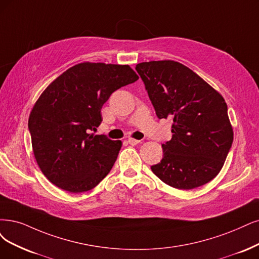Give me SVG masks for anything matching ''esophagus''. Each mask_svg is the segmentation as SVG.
I'll return each mask as SVG.
<instances>
[{
	"label": "esophagus",
	"mask_w": 259,
	"mask_h": 259,
	"mask_svg": "<svg viewBox=\"0 0 259 259\" xmlns=\"http://www.w3.org/2000/svg\"><path fill=\"white\" fill-rule=\"evenodd\" d=\"M128 143H129L130 145H137V144H139V143H141V141L136 140V139H132V138H129L128 139Z\"/></svg>",
	"instance_id": "34e87169"
}]
</instances>
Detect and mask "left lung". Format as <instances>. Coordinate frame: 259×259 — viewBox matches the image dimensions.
<instances>
[{"label": "left lung", "mask_w": 259, "mask_h": 259, "mask_svg": "<svg viewBox=\"0 0 259 259\" xmlns=\"http://www.w3.org/2000/svg\"><path fill=\"white\" fill-rule=\"evenodd\" d=\"M136 70L158 118H173V137L162 144L163 158L151 170L176 189L209 183L223 167L234 140L224 98L178 62L140 63Z\"/></svg>", "instance_id": "left-lung-1"}]
</instances>
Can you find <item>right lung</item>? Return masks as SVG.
<instances>
[{
    "instance_id": "right-lung-1",
    "label": "right lung",
    "mask_w": 259,
    "mask_h": 259,
    "mask_svg": "<svg viewBox=\"0 0 259 259\" xmlns=\"http://www.w3.org/2000/svg\"><path fill=\"white\" fill-rule=\"evenodd\" d=\"M139 79L128 65L81 63L56 78L28 118L34 156L53 185L71 193L92 190L117 159L120 141L94 136L112 93Z\"/></svg>"
}]
</instances>
